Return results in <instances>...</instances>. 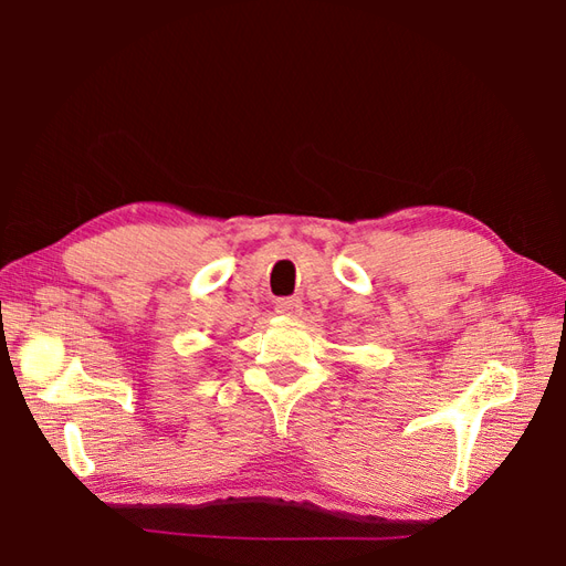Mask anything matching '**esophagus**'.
Listing matches in <instances>:
<instances>
[{"mask_svg": "<svg viewBox=\"0 0 566 566\" xmlns=\"http://www.w3.org/2000/svg\"><path fill=\"white\" fill-rule=\"evenodd\" d=\"M274 310L284 314V317H294V314L302 312V302L296 300V296H280V300L274 302Z\"/></svg>", "mask_w": 566, "mask_h": 566, "instance_id": "34e87169", "label": "esophagus"}]
</instances>
